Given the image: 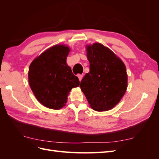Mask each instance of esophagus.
<instances>
[{
	"label": "esophagus",
	"instance_id": "34e87169",
	"mask_svg": "<svg viewBox=\"0 0 159 159\" xmlns=\"http://www.w3.org/2000/svg\"><path fill=\"white\" fill-rule=\"evenodd\" d=\"M78 78H79V80L81 81V80H82V78H83V75L78 74Z\"/></svg>",
	"mask_w": 159,
	"mask_h": 159
}]
</instances>
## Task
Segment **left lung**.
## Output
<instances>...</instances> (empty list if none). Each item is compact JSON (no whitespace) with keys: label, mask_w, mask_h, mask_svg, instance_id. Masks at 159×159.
Instances as JSON below:
<instances>
[{"label":"left lung","mask_w":159,"mask_h":159,"mask_svg":"<svg viewBox=\"0 0 159 159\" xmlns=\"http://www.w3.org/2000/svg\"><path fill=\"white\" fill-rule=\"evenodd\" d=\"M89 72L80 88L91 107L98 111L111 109L121 99L127 88L125 66L108 48L99 43L87 46Z\"/></svg>","instance_id":"left-lung-1"}]
</instances>
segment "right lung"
<instances>
[{"label":"right lung","instance_id":"1","mask_svg":"<svg viewBox=\"0 0 159 159\" xmlns=\"http://www.w3.org/2000/svg\"><path fill=\"white\" fill-rule=\"evenodd\" d=\"M69 47L56 45L32 61L28 70V81L34 95L44 106L60 109L67 102L72 88L80 81L66 64Z\"/></svg>","mask_w":159,"mask_h":159}]
</instances>
